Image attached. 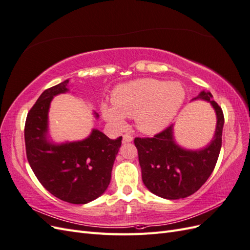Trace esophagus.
I'll return each instance as SVG.
<instances>
[{"mask_svg": "<svg viewBox=\"0 0 250 250\" xmlns=\"http://www.w3.org/2000/svg\"><path fill=\"white\" fill-rule=\"evenodd\" d=\"M132 140H133V138L130 134H128V133L123 134V143H130V142H132Z\"/></svg>", "mask_w": 250, "mask_h": 250, "instance_id": "1", "label": "esophagus"}]
</instances>
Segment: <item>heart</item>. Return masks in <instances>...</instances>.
Listing matches in <instances>:
<instances>
[{"label":"heart","mask_w":250,"mask_h":250,"mask_svg":"<svg viewBox=\"0 0 250 250\" xmlns=\"http://www.w3.org/2000/svg\"><path fill=\"white\" fill-rule=\"evenodd\" d=\"M186 99L179 82L140 79L120 85L112 95L115 106L103 103L102 115L117 128L123 127L126 117H134L144 133L153 134L165 129L177 116Z\"/></svg>","instance_id":"b5f03b06"}]
</instances>
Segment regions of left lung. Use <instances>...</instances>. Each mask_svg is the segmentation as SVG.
<instances>
[{"label": "left lung", "instance_id": "8db88e82", "mask_svg": "<svg viewBox=\"0 0 250 250\" xmlns=\"http://www.w3.org/2000/svg\"><path fill=\"white\" fill-rule=\"evenodd\" d=\"M209 102L216 111L217 127L213 141L200 150H186L173 138V125L153 138H135L143 183L150 192L162 198L175 200L197 192L213 173L222 145L224 116L209 92L193 100Z\"/></svg>", "mask_w": 250, "mask_h": 250}]
</instances>
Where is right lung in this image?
Wrapping results in <instances>:
<instances>
[{
    "mask_svg": "<svg viewBox=\"0 0 250 250\" xmlns=\"http://www.w3.org/2000/svg\"><path fill=\"white\" fill-rule=\"evenodd\" d=\"M67 84L69 79L44 90L28 112L26 154L30 167L47 191L65 202L84 204L106 191L122 137L110 140L94 129L80 142L51 144L47 140L50 103L53 97L69 90Z\"/></svg>",
    "mask_w": 250,
    "mask_h": 250,
    "instance_id": "add662e5",
    "label": "right lung"
}]
</instances>
